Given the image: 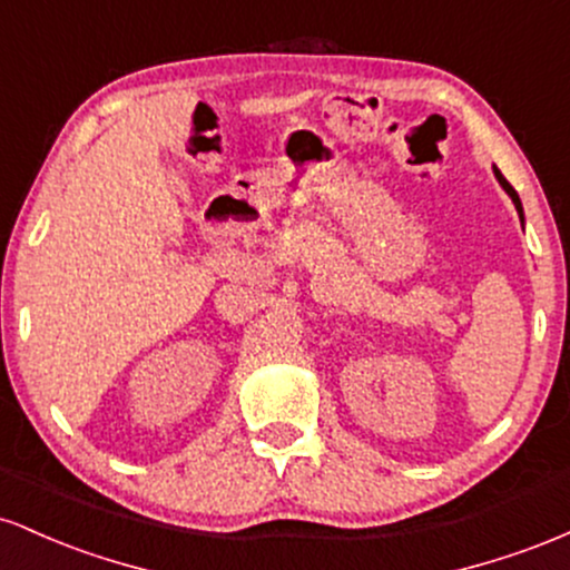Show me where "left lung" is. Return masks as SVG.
I'll return each mask as SVG.
<instances>
[{"label":"left lung","mask_w":570,"mask_h":570,"mask_svg":"<svg viewBox=\"0 0 570 570\" xmlns=\"http://www.w3.org/2000/svg\"><path fill=\"white\" fill-rule=\"evenodd\" d=\"M493 174H495V179H499V185H501L503 189H507V195H509V198H512L514 208H517V214H520V219H522V203H520V195H517V193H514V187L509 185L507 179H503V174L499 171V168H493Z\"/></svg>","instance_id":"8db88e82"}]
</instances>
